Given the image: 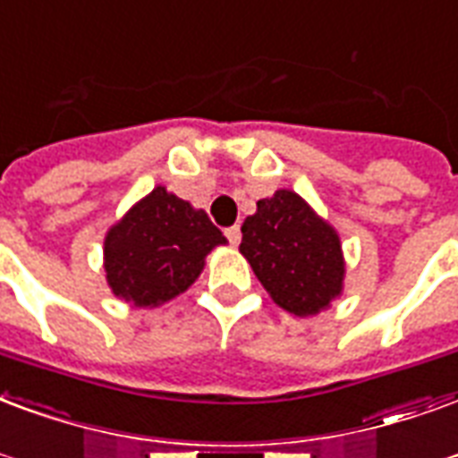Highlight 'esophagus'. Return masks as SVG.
<instances>
[{"label":"esophagus","instance_id":"34e87169","mask_svg":"<svg viewBox=\"0 0 458 458\" xmlns=\"http://www.w3.org/2000/svg\"><path fill=\"white\" fill-rule=\"evenodd\" d=\"M225 238L230 240V245L238 247V245H240V240H242V233H240L238 225H233V228L225 230Z\"/></svg>","mask_w":458,"mask_h":458}]
</instances>
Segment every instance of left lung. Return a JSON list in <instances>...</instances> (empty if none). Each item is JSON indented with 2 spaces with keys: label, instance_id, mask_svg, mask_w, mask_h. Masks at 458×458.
<instances>
[{
  "label": "left lung",
  "instance_id": "obj_1",
  "mask_svg": "<svg viewBox=\"0 0 458 458\" xmlns=\"http://www.w3.org/2000/svg\"><path fill=\"white\" fill-rule=\"evenodd\" d=\"M240 252L274 303L298 318L327 310L344 291L340 233L291 189L257 201Z\"/></svg>",
  "mask_w": 458,
  "mask_h": 458
}]
</instances>
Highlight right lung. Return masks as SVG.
<instances>
[{
  "instance_id": "add662e5",
  "label": "right lung",
  "mask_w": 458,
  "mask_h": 458,
  "mask_svg": "<svg viewBox=\"0 0 458 458\" xmlns=\"http://www.w3.org/2000/svg\"><path fill=\"white\" fill-rule=\"evenodd\" d=\"M225 242L206 211L155 186L106 230L108 289L135 308H157L184 293L201 276L211 250Z\"/></svg>"
}]
</instances>
